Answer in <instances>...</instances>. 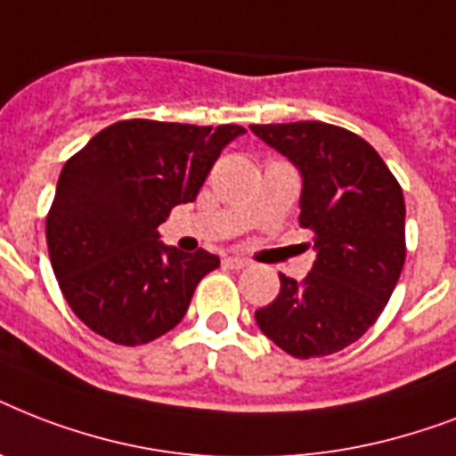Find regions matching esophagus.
<instances>
[{
    "label": "esophagus",
    "mask_w": 456,
    "mask_h": 456,
    "mask_svg": "<svg viewBox=\"0 0 456 456\" xmlns=\"http://www.w3.org/2000/svg\"><path fill=\"white\" fill-rule=\"evenodd\" d=\"M224 265H227V267H232V270H243V267H248V260H246V257H239V256H229V257H224Z\"/></svg>",
    "instance_id": "1"
}]
</instances>
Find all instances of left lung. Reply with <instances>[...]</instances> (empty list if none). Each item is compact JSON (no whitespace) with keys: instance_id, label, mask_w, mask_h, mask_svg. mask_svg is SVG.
Instances as JSON below:
<instances>
[{"instance_id":"left-lung-1","label":"left lung","mask_w":456,"mask_h":456,"mask_svg":"<svg viewBox=\"0 0 456 456\" xmlns=\"http://www.w3.org/2000/svg\"><path fill=\"white\" fill-rule=\"evenodd\" d=\"M303 179L300 224L314 232L317 260L303 281L256 310L267 338L293 357L338 353L374 324L404 265L403 189L383 158L336 125H250Z\"/></svg>"}]
</instances>
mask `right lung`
<instances>
[{
  "label": "right lung",
  "instance_id": "right-lung-1",
  "mask_svg": "<svg viewBox=\"0 0 456 456\" xmlns=\"http://www.w3.org/2000/svg\"><path fill=\"white\" fill-rule=\"evenodd\" d=\"M239 125L120 120L61 170L46 217L53 274L70 310L118 346H142L184 319L220 257L160 241L175 206L191 203Z\"/></svg>",
  "mask_w": 456,
  "mask_h": 456
}]
</instances>
